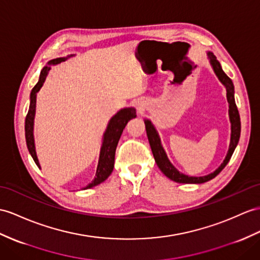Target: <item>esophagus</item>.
Instances as JSON below:
<instances>
[{"instance_id": "esophagus-1", "label": "esophagus", "mask_w": 260, "mask_h": 260, "mask_svg": "<svg viewBox=\"0 0 260 260\" xmlns=\"http://www.w3.org/2000/svg\"><path fill=\"white\" fill-rule=\"evenodd\" d=\"M137 106H138V110H139V111H141V110H142V106H141V105H139V103H138V105H137Z\"/></svg>"}]
</instances>
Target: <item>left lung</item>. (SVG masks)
I'll list each match as a JSON object with an SVG mask.
<instances>
[{"label": "left lung", "instance_id": "obj_1", "mask_svg": "<svg viewBox=\"0 0 260 260\" xmlns=\"http://www.w3.org/2000/svg\"><path fill=\"white\" fill-rule=\"evenodd\" d=\"M208 58H210L211 66L213 67L214 73L216 74L217 78L219 81L223 84L226 88V96H227V101H229V115H230V120H231V129H232V134H231V143H230V149L227 154L225 156V160L223 163L214 171L213 173L207 174L205 176H188L181 173L180 171L176 170V168L173 166L172 163L170 162L168 159V155L164 151L162 144H161V139L159 137V134H157L156 129L154 128V125L152 124V122L148 119H144V124H145V130H147V136L150 142V147L152 150V153H153L154 160L156 162V166L159 167V169L162 171V173L169 178L170 180H172L174 182L178 183H191V184H201V183H204L214 179L221 170H223L226 164L230 162L231 157L235 151L236 145L239 141V137H240V118H239V112L237 109V106L235 103V97H234V85L232 79L227 76L223 69H221V66L219 64V61L216 59V57L211 52L207 53Z\"/></svg>", "mask_w": 260, "mask_h": 260}]
</instances>
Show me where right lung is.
I'll return each mask as SVG.
<instances>
[{"label":"right lung","instance_id":"obj_1","mask_svg":"<svg viewBox=\"0 0 260 260\" xmlns=\"http://www.w3.org/2000/svg\"><path fill=\"white\" fill-rule=\"evenodd\" d=\"M72 56L74 55H71L68 57H59V58L49 60L48 65L42 69L39 82H37L30 91L29 108H28L26 119H25V138H26V144H27V149L29 151V153L31 157H33L34 162L36 163V166L40 169H41V166L36 155L34 135H33L35 109H36V93L40 91L44 81H45L48 72L50 71V65L60 64L61 61H65L67 58H69V57ZM136 117H137L136 109L132 108V107H129V108H123L120 111H118L116 115L110 119L108 126H107V129L104 134V138H103V144H101V149H100V155H99L98 167L96 171V176H94V179L91 181V183H89L86 187H84V189L91 188L108 179V176L111 174L113 170V166H115V154H116V149L119 142V139L121 137L124 126L126 125V123H128L129 120Z\"/></svg>","mask_w":260,"mask_h":260}]
</instances>
